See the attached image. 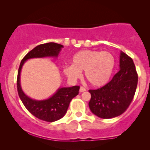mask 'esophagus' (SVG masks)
<instances>
[{
	"instance_id": "obj_1",
	"label": "esophagus",
	"mask_w": 150,
	"mask_h": 150,
	"mask_svg": "<svg viewBox=\"0 0 150 150\" xmlns=\"http://www.w3.org/2000/svg\"><path fill=\"white\" fill-rule=\"evenodd\" d=\"M79 91L81 92H84V91H86V89L85 88H84V87H80V90H79Z\"/></svg>"
}]
</instances>
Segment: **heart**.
<instances>
[{"mask_svg":"<svg viewBox=\"0 0 150 150\" xmlns=\"http://www.w3.org/2000/svg\"><path fill=\"white\" fill-rule=\"evenodd\" d=\"M115 64V58L111 53L84 50L73 55L71 65L63 67V73L69 81H74L84 71L86 80L93 87H100L109 81Z\"/></svg>","mask_w":150,"mask_h":150,"instance_id":"b5f03b06","label":"heart"}]
</instances>
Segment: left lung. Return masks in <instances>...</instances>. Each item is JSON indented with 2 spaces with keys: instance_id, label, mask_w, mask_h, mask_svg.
Returning a JSON list of instances; mask_svg holds the SVG:
<instances>
[{
  "instance_id": "1",
  "label": "left lung",
  "mask_w": 150,
  "mask_h": 150,
  "mask_svg": "<svg viewBox=\"0 0 150 150\" xmlns=\"http://www.w3.org/2000/svg\"><path fill=\"white\" fill-rule=\"evenodd\" d=\"M138 76L133 60L124 52L120 55V70L109 83L100 89L89 90L91 111L102 119L115 117L125 112L136 91Z\"/></svg>"
}]
</instances>
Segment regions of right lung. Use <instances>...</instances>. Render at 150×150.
Instances as JSON below:
<instances>
[{
	"label": "right lung",
	"mask_w": 150,
	"mask_h": 150,
	"mask_svg": "<svg viewBox=\"0 0 150 150\" xmlns=\"http://www.w3.org/2000/svg\"><path fill=\"white\" fill-rule=\"evenodd\" d=\"M63 48V45L54 42L39 45L24 57L18 69L17 87L20 100L33 115L48 122H55L65 115L71 100L79 94L80 87H59L51 97L45 100H37L32 99L24 93L20 84V74L22 66L28 59L46 57L57 58Z\"/></svg>",
	"instance_id": "obj_1"
}]
</instances>
